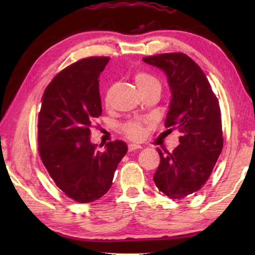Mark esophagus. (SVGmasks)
Wrapping results in <instances>:
<instances>
[{"mask_svg":"<svg viewBox=\"0 0 255 255\" xmlns=\"http://www.w3.org/2000/svg\"><path fill=\"white\" fill-rule=\"evenodd\" d=\"M143 148V146L138 145V144H129L128 145V149L130 150V152H132V150H136V149H140Z\"/></svg>","mask_w":255,"mask_h":255,"instance_id":"1","label":"esophagus"}]
</instances>
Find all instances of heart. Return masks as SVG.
I'll return each instance as SVG.
<instances>
[{
  "instance_id": "1",
  "label": "heart",
  "mask_w": 255,
  "mask_h": 255,
  "mask_svg": "<svg viewBox=\"0 0 255 255\" xmlns=\"http://www.w3.org/2000/svg\"><path fill=\"white\" fill-rule=\"evenodd\" d=\"M135 82L136 85L139 91H144V90H147L150 88H159L161 89V85H159V82L157 81L156 77L153 75L148 74L146 72H138L135 75ZM125 132L127 133L128 137H130L131 139H141L144 137V127H143V122L140 120H135V122H130L126 124L125 126Z\"/></svg>"
}]
</instances>
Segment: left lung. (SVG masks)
I'll return each mask as SVG.
<instances>
[{
    "instance_id": "left-lung-1",
    "label": "left lung",
    "mask_w": 255,
    "mask_h": 255,
    "mask_svg": "<svg viewBox=\"0 0 255 255\" xmlns=\"http://www.w3.org/2000/svg\"><path fill=\"white\" fill-rule=\"evenodd\" d=\"M143 60L166 75L171 101L165 127H178L181 132L173 152L158 149L161 162L153 179L171 199H182L206 183L223 149L218 100L205 73L185 54H161Z\"/></svg>"
}]
</instances>
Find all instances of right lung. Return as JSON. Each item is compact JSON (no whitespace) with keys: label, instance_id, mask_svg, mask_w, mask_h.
Segmentation results:
<instances>
[{"label":"right lung","instance_id":"right-lung-1","mask_svg":"<svg viewBox=\"0 0 255 255\" xmlns=\"http://www.w3.org/2000/svg\"><path fill=\"white\" fill-rule=\"evenodd\" d=\"M109 57L81 59L56 75L47 86L38 116L41 161L56 185L77 202L105 196L128 147L109 141L100 150L91 143L94 118L102 114L99 76Z\"/></svg>","mask_w":255,"mask_h":255}]
</instances>
